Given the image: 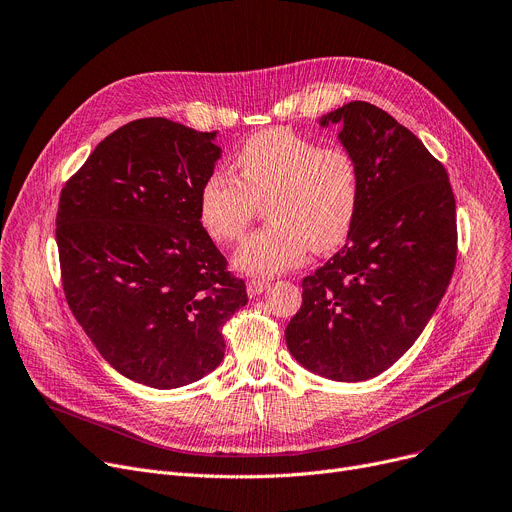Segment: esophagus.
Returning a JSON list of instances; mask_svg holds the SVG:
<instances>
[{
  "mask_svg": "<svg viewBox=\"0 0 512 512\" xmlns=\"http://www.w3.org/2000/svg\"><path fill=\"white\" fill-rule=\"evenodd\" d=\"M267 288H270V282L261 280V278H251V280L247 282L249 297H259V294H261L263 290H267Z\"/></svg>",
  "mask_w": 512,
  "mask_h": 512,
  "instance_id": "1",
  "label": "esophagus"
}]
</instances>
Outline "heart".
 Wrapping results in <instances>:
<instances>
[{
    "label": "heart",
    "instance_id": "obj_1",
    "mask_svg": "<svg viewBox=\"0 0 512 512\" xmlns=\"http://www.w3.org/2000/svg\"><path fill=\"white\" fill-rule=\"evenodd\" d=\"M238 176L211 172L197 197L199 222L220 245L242 238L261 203L270 224L242 242L236 270L276 276L303 261L309 247L328 253L351 234L361 195L355 155L319 145L288 128L253 134L234 157Z\"/></svg>",
    "mask_w": 512,
    "mask_h": 512
}]
</instances>
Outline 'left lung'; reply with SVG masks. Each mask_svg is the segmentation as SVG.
Masks as SVG:
<instances>
[{
	"label": "left lung",
	"mask_w": 512,
	"mask_h": 512,
	"mask_svg": "<svg viewBox=\"0 0 512 512\" xmlns=\"http://www.w3.org/2000/svg\"><path fill=\"white\" fill-rule=\"evenodd\" d=\"M359 164L361 195L346 245L303 280L286 328L292 357L336 382L375 378L432 319L456 263L448 174L415 134L367 101L319 120Z\"/></svg>",
	"instance_id": "8db88e82"
}]
</instances>
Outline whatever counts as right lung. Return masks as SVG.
Wrapping results in <instances>:
<instances>
[{"label": "right lung", "instance_id": "1", "mask_svg": "<svg viewBox=\"0 0 512 512\" xmlns=\"http://www.w3.org/2000/svg\"><path fill=\"white\" fill-rule=\"evenodd\" d=\"M215 132L143 118L105 137L62 188L56 218L68 307L128 380L170 390L224 359L247 288L199 222L222 149Z\"/></svg>", "mask_w": 512, "mask_h": 512}]
</instances>
